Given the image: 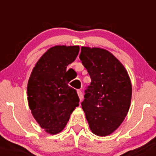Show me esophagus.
Wrapping results in <instances>:
<instances>
[{"mask_svg": "<svg viewBox=\"0 0 156 156\" xmlns=\"http://www.w3.org/2000/svg\"><path fill=\"white\" fill-rule=\"evenodd\" d=\"M77 93H78V97H79L80 100H81L83 99V94L82 92H81V90H77Z\"/></svg>", "mask_w": 156, "mask_h": 156, "instance_id": "esophagus-1", "label": "esophagus"}]
</instances>
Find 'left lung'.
Masks as SVG:
<instances>
[{
  "mask_svg": "<svg viewBox=\"0 0 156 156\" xmlns=\"http://www.w3.org/2000/svg\"><path fill=\"white\" fill-rule=\"evenodd\" d=\"M91 78L81 103L94 134L108 136L120 126L130 105L132 87L127 72L108 50L82 47L79 56Z\"/></svg>",
  "mask_w": 156,
  "mask_h": 156,
  "instance_id": "left-lung-1",
  "label": "left lung"
}]
</instances>
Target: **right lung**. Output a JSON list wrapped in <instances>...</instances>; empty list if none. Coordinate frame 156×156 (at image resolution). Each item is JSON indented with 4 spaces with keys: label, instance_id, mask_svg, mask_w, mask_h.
Returning <instances> with one entry per match:
<instances>
[{
    "label": "right lung",
    "instance_id": "right-lung-1",
    "mask_svg": "<svg viewBox=\"0 0 156 156\" xmlns=\"http://www.w3.org/2000/svg\"><path fill=\"white\" fill-rule=\"evenodd\" d=\"M78 46H55L39 59L28 82L27 94L31 114L50 134L64 129L70 115L79 106L76 90L69 87L67 66L76 59Z\"/></svg>",
    "mask_w": 156,
    "mask_h": 156
}]
</instances>
